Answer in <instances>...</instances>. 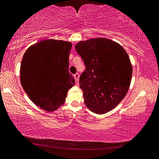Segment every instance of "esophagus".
Masks as SVG:
<instances>
[{
    "mask_svg": "<svg viewBox=\"0 0 159 159\" xmlns=\"http://www.w3.org/2000/svg\"><path fill=\"white\" fill-rule=\"evenodd\" d=\"M74 77H75V81L77 82L78 80H79V74H78V73H75V74L74 75Z\"/></svg>",
    "mask_w": 159,
    "mask_h": 159,
    "instance_id": "esophagus-1",
    "label": "esophagus"
}]
</instances>
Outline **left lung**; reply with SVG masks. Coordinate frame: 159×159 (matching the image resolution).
I'll use <instances>...</instances> for the list:
<instances>
[{
    "mask_svg": "<svg viewBox=\"0 0 159 159\" xmlns=\"http://www.w3.org/2000/svg\"><path fill=\"white\" fill-rule=\"evenodd\" d=\"M75 47L86 66L79 81L85 105L96 114L112 110L126 96L131 81L126 52L106 38L80 41Z\"/></svg>",
    "mask_w": 159,
    "mask_h": 159,
    "instance_id": "left-lung-1",
    "label": "left lung"
}]
</instances>
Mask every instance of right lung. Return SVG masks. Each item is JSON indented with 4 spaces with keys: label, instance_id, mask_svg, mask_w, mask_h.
Returning <instances> with one entry per match:
<instances>
[{
    "label": "right lung",
    "instance_id": "1",
    "mask_svg": "<svg viewBox=\"0 0 159 159\" xmlns=\"http://www.w3.org/2000/svg\"><path fill=\"white\" fill-rule=\"evenodd\" d=\"M71 47L68 42L51 39L33 44L24 53L21 84L33 103L43 110L58 109L75 85L73 75L68 71Z\"/></svg>",
    "mask_w": 159,
    "mask_h": 159
}]
</instances>
